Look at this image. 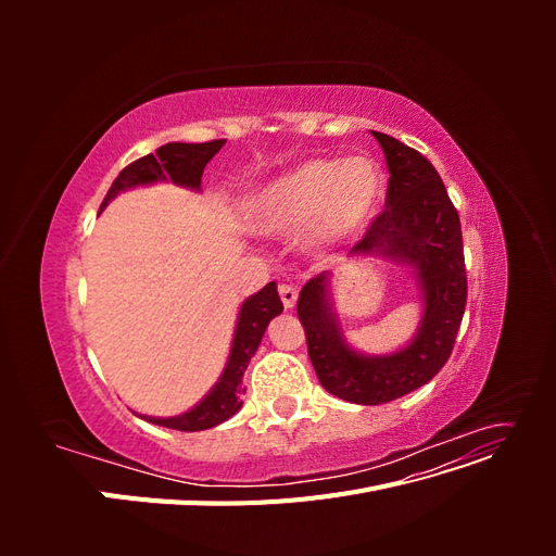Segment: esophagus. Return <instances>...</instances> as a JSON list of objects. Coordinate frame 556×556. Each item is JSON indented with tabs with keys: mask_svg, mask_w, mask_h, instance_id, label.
<instances>
[{
	"mask_svg": "<svg viewBox=\"0 0 556 556\" xmlns=\"http://www.w3.org/2000/svg\"><path fill=\"white\" fill-rule=\"evenodd\" d=\"M278 292H280V299H282V306H285V308H294L296 299H299V290L294 288V285L282 282L280 288H278Z\"/></svg>",
	"mask_w": 556,
	"mask_h": 556,
	"instance_id": "esophagus-1",
	"label": "esophagus"
}]
</instances>
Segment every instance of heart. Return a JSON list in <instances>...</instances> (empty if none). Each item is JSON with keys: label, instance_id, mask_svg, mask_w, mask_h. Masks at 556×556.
<instances>
[{"label": "heart", "instance_id": "obj_1", "mask_svg": "<svg viewBox=\"0 0 556 556\" xmlns=\"http://www.w3.org/2000/svg\"><path fill=\"white\" fill-rule=\"evenodd\" d=\"M382 201V174L368 157H315L266 182L250 201V223L266 233L306 227L313 248L355 237Z\"/></svg>", "mask_w": 556, "mask_h": 556}]
</instances>
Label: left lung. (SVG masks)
<instances>
[{"label": "left lung", "mask_w": 556, "mask_h": 556, "mask_svg": "<svg viewBox=\"0 0 556 556\" xmlns=\"http://www.w3.org/2000/svg\"><path fill=\"white\" fill-rule=\"evenodd\" d=\"M371 134L390 172L387 208L350 255H380L410 268L425 306L419 327L406 348L390 355H362L348 345L333 311L329 271L311 278L296 304L319 382L329 394L359 406L390 403L439 374L452 355L466 308L462 225L439 172L390 134Z\"/></svg>", "instance_id": "1"}]
</instances>
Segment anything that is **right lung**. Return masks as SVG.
<instances>
[{
    "label": "right lung",
    "mask_w": 556,
    "mask_h": 556,
    "mask_svg": "<svg viewBox=\"0 0 556 556\" xmlns=\"http://www.w3.org/2000/svg\"><path fill=\"white\" fill-rule=\"evenodd\" d=\"M223 146H225V139H215L208 143L160 146L155 153H150L125 166L121 176L113 180L111 190L106 192L102 208L99 211H104L109 206V201L125 190L139 188V185L162 182V180H172L180 185V188H190L199 192L204 166L213 160V155ZM280 313H282V301L278 296V288L276 282H268L257 294L248 296L241 304L225 371L213 384V390L201 399L194 408H190L182 415H176V417L139 415V417L150 425H160L176 431H204L225 422V419H229L231 415H237L243 406L241 401L243 374L250 364V357L257 352L268 323H271V319Z\"/></svg>",
    "instance_id": "right-lung-1"
}]
</instances>
